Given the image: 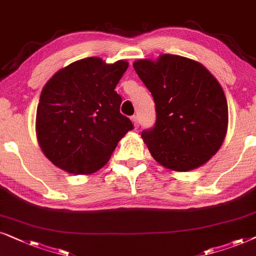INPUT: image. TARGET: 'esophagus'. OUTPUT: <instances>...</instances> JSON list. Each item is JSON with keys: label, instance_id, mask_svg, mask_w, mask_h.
I'll return each instance as SVG.
<instances>
[{"label": "esophagus", "instance_id": "1", "mask_svg": "<svg viewBox=\"0 0 256 256\" xmlns=\"http://www.w3.org/2000/svg\"><path fill=\"white\" fill-rule=\"evenodd\" d=\"M131 120H132V122H134V128H137L138 126H139V118H138V116H134V117L131 118Z\"/></svg>", "mask_w": 256, "mask_h": 256}]
</instances>
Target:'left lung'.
I'll list each match as a JSON object with an SVG mask.
<instances>
[{
    "mask_svg": "<svg viewBox=\"0 0 256 256\" xmlns=\"http://www.w3.org/2000/svg\"><path fill=\"white\" fill-rule=\"evenodd\" d=\"M156 103V122L142 138L162 168L188 172L206 164L222 145L228 105L216 78L202 66L178 54L134 62Z\"/></svg>",
    "mask_w": 256,
    "mask_h": 256,
    "instance_id": "1",
    "label": "left lung"
}]
</instances>
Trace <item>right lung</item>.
Listing matches in <instances>:
<instances>
[{"label": "right lung", "instance_id": "right-lung-1", "mask_svg": "<svg viewBox=\"0 0 256 256\" xmlns=\"http://www.w3.org/2000/svg\"><path fill=\"white\" fill-rule=\"evenodd\" d=\"M128 68L124 60L108 64L88 57L57 71L40 92L36 134L44 156L74 174H91L111 158L134 128L120 114L114 88Z\"/></svg>", "mask_w": 256, "mask_h": 256}]
</instances>
